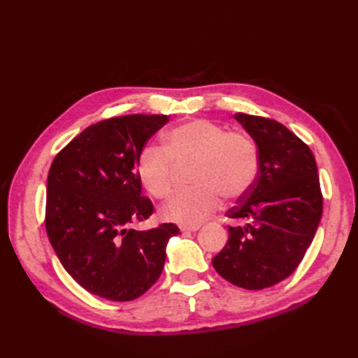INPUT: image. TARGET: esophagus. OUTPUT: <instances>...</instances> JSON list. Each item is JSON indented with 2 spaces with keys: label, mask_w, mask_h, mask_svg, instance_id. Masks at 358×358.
<instances>
[{
  "label": "esophagus",
  "mask_w": 358,
  "mask_h": 358,
  "mask_svg": "<svg viewBox=\"0 0 358 358\" xmlns=\"http://www.w3.org/2000/svg\"><path fill=\"white\" fill-rule=\"evenodd\" d=\"M200 229V224H195V226H180V231L181 232H196Z\"/></svg>",
  "instance_id": "obj_1"
}]
</instances>
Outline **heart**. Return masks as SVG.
Segmentation results:
<instances>
[{"label":"heart","instance_id":"b5f03b06","mask_svg":"<svg viewBox=\"0 0 358 358\" xmlns=\"http://www.w3.org/2000/svg\"><path fill=\"white\" fill-rule=\"evenodd\" d=\"M173 163L196 162L192 191L175 194L159 209V218L169 223L195 226L220 206V195L232 201L255 183L258 152L248 136L229 132L209 120H191L164 135V149L143 148L136 158L141 186L155 199L172 191Z\"/></svg>","mask_w":358,"mask_h":358}]
</instances>
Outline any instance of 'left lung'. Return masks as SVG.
<instances>
[{
	"label": "left lung",
	"mask_w": 358,
	"mask_h": 358,
	"mask_svg": "<svg viewBox=\"0 0 358 358\" xmlns=\"http://www.w3.org/2000/svg\"><path fill=\"white\" fill-rule=\"evenodd\" d=\"M258 149L255 183L227 217L229 238L212 258L229 283L258 291L287 278L314 240L323 196L314 154L275 120L235 113Z\"/></svg>",
	"instance_id": "8db88e82"
}]
</instances>
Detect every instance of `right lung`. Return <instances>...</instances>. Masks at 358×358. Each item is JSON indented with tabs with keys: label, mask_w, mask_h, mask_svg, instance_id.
Here are the masks:
<instances>
[{
	"label": "right lung",
	"mask_w": 358,
	"mask_h": 358,
	"mask_svg": "<svg viewBox=\"0 0 358 358\" xmlns=\"http://www.w3.org/2000/svg\"><path fill=\"white\" fill-rule=\"evenodd\" d=\"M167 115H126L89 126L52 162L45 231L67 273L110 301L138 299L162 275L177 224L129 229L154 204L141 195L136 158Z\"/></svg>",
	"instance_id": "add662e5"
}]
</instances>
